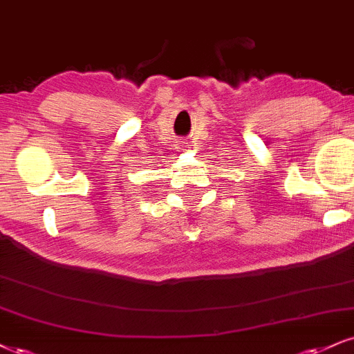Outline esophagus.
<instances>
[{"label":"esophagus","instance_id":"34e87169","mask_svg":"<svg viewBox=\"0 0 354 354\" xmlns=\"http://www.w3.org/2000/svg\"><path fill=\"white\" fill-rule=\"evenodd\" d=\"M185 148H186V145L181 143V145H180V150H185Z\"/></svg>","mask_w":354,"mask_h":354}]
</instances>
